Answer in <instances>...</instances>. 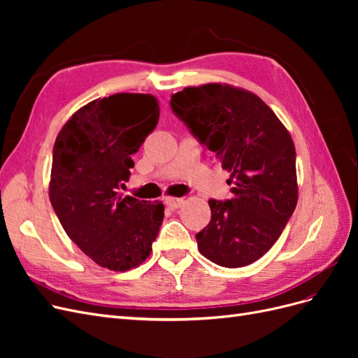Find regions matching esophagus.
<instances>
[{
	"instance_id": "34e87169",
	"label": "esophagus",
	"mask_w": 358,
	"mask_h": 358,
	"mask_svg": "<svg viewBox=\"0 0 358 358\" xmlns=\"http://www.w3.org/2000/svg\"><path fill=\"white\" fill-rule=\"evenodd\" d=\"M166 204L169 206V208L171 209V210H176V209H179L180 206L183 204V199H176V197H169V199H166Z\"/></svg>"
}]
</instances>
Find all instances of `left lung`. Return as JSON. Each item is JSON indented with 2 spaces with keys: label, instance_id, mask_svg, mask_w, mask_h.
Here are the masks:
<instances>
[{
  "label": "left lung",
  "instance_id": "1",
  "mask_svg": "<svg viewBox=\"0 0 358 358\" xmlns=\"http://www.w3.org/2000/svg\"><path fill=\"white\" fill-rule=\"evenodd\" d=\"M170 106L230 173L233 197L209 200L210 222L196 234L200 254L230 268L257 262L297 204L291 134L258 95L229 83L187 86Z\"/></svg>",
  "mask_w": 358,
  "mask_h": 358
}]
</instances>
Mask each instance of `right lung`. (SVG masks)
I'll list each match as a JSON object with an SVG mask.
<instances>
[{"mask_svg": "<svg viewBox=\"0 0 358 358\" xmlns=\"http://www.w3.org/2000/svg\"><path fill=\"white\" fill-rule=\"evenodd\" d=\"M158 101L121 92L74 112L53 145L49 199L70 239L94 263L127 272L152 252L164 204L119 194L131 155L154 131Z\"/></svg>", "mask_w": 358, "mask_h": 358, "instance_id": "1", "label": "right lung"}]
</instances>
